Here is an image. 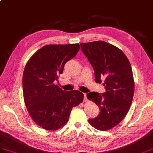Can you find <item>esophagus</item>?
Here are the masks:
<instances>
[{
  "label": "esophagus",
  "instance_id": "esophagus-1",
  "mask_svg": "<svg viewBox=\"0 0 153 153\" xmlns=\"http://www.w3.org/2000/svg\"><path fill=\"white\" fill-rule=\"evenodd\" d=\"M84 94V102L87 101V93H83Z\"/></svg>",
  "mask_w": 153,
  "mask_h": 153
}]
</instances>
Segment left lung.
Wrapping results in <instances>:
<instances>
[{"label":"left lung","mask_w":153,"mask_h":153,"mask_svg":"<svg viewBox=\"0 0 153 153\" xmlns=\"http://www.w3.org/2000/svg\"><path fill=\"white\" fill-rule=\"evenodd\" d=\"M83 54L94 71L96 83L103 85L105 92L87 94L100 108V113L89 119L90 125L99 130H108L121 122L128 112L134 93L132 70L121 50L104 41L80 44Z\"/></svg>","instance_id":"1"}]
</instances>
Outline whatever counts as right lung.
<instances>
[{"label":"right lung","mask_w":153,"mask_h":153,"mask_svg":"<svg viewBox=\"0 0 153 153\" xmlns=\"http://www.w3.org/2000/svg\"><path fill=\"white\" fill-rule=\"evenodd\" d=\"M79 44L46 45L34 53L25 67L23 91L28 113L38 126L56 130L68 121L74 107L83 100L80 91H63L55 81L75 56Z\"/></svg>","instance_id":"right-lung-1"}]
</instances>
